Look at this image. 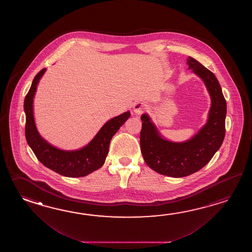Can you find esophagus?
<instances>
[{"label": "esophagus", "mask_w": 252, "mask_h": 252, "mask_svg": "<svg viewBox=\"0 0 252 252\" xmlns=\"http://www.w3.org/2000/svg\"><path fill=\"white\" fill-rule=\"evenodd\" d=\"M146 109V104L142 102H136L133 104V113L137 115H140Z\"/></svg>", "instance_id": "esophagus-1"}]
</instances>
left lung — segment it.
<instances>
[{
    "label": "left lung",
    "mask_w": 252,
    "mask_h": 252,
    "mask_svg": "<svg viewBox=\"0 0 252 252\" xmlns=\"http://www.w3.org/2000/svg\"><path fill=\"white\" fill-rule=\"evenodd\" d=\"M188 69L199 76L209 93L208 119L191 139L175 142L162 136L148 113L141 115L140 150L151 169L171 177H188L203 168L218 151L225 136L227 105L214 73L188 57Z\"/></svg>",
    "instance_id": "8db88e82"
}]
</instances>
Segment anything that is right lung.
I'll return each mask as SVG.
<instances>
[{"label": "right lung", "instance_id": "1", "mask_svg": "<svg viewBox=\"0 0 252 252\" xmlns=\"http://www.w3.org/2000/svg\"><path fill=\"white\" fill-rule=\"evenodd\" d=\"M46 71L47 68H44L34 77L31 89L24 100V113L26 115L25 135L28 144L38 160L49 169L64 177H86L104 164L111 139L129 118L130 113L128 111L109 120L85 147L75 150L59 149L42 138L34 119L33 101L38 83Z\"/></svg>", "mask_w": 252, "mask_h": 252}]
</instances>
